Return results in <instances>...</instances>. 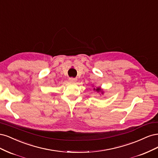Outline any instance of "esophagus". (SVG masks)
<instances>
[{
  "label": "esophagus",
  "instance_id": "esophagus-1",
  "mask_svg": "<svg viewBox=\"0 0 158 158\" xmlns=\"http://www.w3.org/2000/svg\"><path fill=\"white\" fill-rule=\"evenodd\" d=\"M69 81H70V82H72V83H75L76 81H77V79L73 78V77H70V78H69Z\"/></svg>",
  "mask_w": 158,
  "mask_h": 158
}]
</instances>
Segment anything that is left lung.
<instances>
[{"mask_svg":"<svg viewBox=\"0 0 158 158\" xmlns=\"http://www.w3.org/2000/svg\"><path fill=\"white\" fill-rule=\"evenodd\" d=\"M93 86H94L93 85ZM93 90L96 91V92L98 93H100L101 94H104V90L102 89L100 87H94L93 89Z\"/></svg>","mask_w":158,"mask_h":158,"instance_id":"obj_1","label":"left lung"}]
</instances>
